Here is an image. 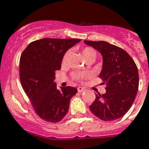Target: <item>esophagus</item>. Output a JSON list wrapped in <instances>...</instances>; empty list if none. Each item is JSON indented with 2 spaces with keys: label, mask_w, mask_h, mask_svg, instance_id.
<instances>
[{
  "label": "esophagus",
  "mask_w": 149,
  "mask_h": 149,
  "mask_svg": "<svg viewBox=\"0 0 149 149\" xmlns=\"http://www.w3.org/2000/svg\"><path fill=\"white\" fill-rule=\"evenodd\" d=\"M78 90V92H79V93H81V92H84V90H85V89L84 88V87H79L77 88Z\"/></svg>",
  "instance_id": "obj_1"
}]
</instances>
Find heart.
I'll use <instances>...</instances> for the list:
<instances>
[{
	"instance_id": "1",
	"label": "heart",
	"mask_w": 149,
	"mask_h": 149,
	"mask_svg": "<svg viewBox=\"0 0 149 149\" xmlns=\"http://www.w3.org/2000/svg\"><path fill=\"white\" fill-rule=\"evenodd\" d=\"M81 54H82V56L84 60L88 59H92L94 60L96 58L97 51L95 48H92V47H85L81 51ZM68 54H69V51H67L65 54V55L63 56V57H62V65H65L66 64ZM88 76V73H73L72 74V78L74 80H76V81H82L84 79H87Z\"/></svg>"
}]
</instances>
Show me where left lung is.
Listing matches in <instances>:
<instances>
[{
	"label": "left lung",
	"mask_w": 149,
	"mask_h": 149,
	"mask_svg": "<svg viewBox=\"0 0 149 149\" xmlns=\"http://www.w3.org/2000/svg\"><path fill=\"white\" fill-rule=\"evenodd\" d=\"M87 45L103 56V68L99 78L106 84V93L95 94L90 106L94 115L104 121L121 118L132 105L139 87L137 67L129 54L120 47L105 41L84 40Z\"/></svg>",
	"instance_id": "8db88e82"
}]
</instances>
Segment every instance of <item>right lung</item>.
<instances>
[{"label":"right lung","mask_w":149,"mask_h":149,"mask_svg":"<svg viewBox=\"0 0 149 149\" xmlns=\"http://www.w3.org/2000/svg\"><path fill=\"white\" fill-rule=\"evenodd\" d=\"M79 39L44 38L31 42L21 54L20 79L34 110L43 120L59 122L68 112L76 87H61L54 82L55 73L61 69L63 56Z\"/></svg>","instance_id":"obj_1"}]
</instances>
